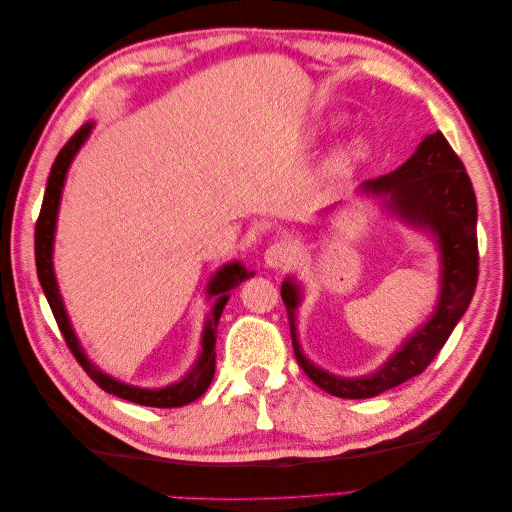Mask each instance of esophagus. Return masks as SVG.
Returning <instances> with one entry per match:
<instances>
[{
  "label": "esophagus",
  "mask_w": 512,
  "mask_h": 512,
  "mask_svg": "<svg viewBox=\"0 0 512 512\" xmlns=\"http://www.w3.org/2000/svg\"><path fill=\"white\" fill-rule=\"evenodd\" d=\"M294 258V247L288 241H275L265 250V262L271 269H282Z\"/></svg>",
  "instance_id": "34e87169"
}]
</instances>
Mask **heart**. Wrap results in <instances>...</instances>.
<instances>
[{
  "instance_id": "b5f03b06",
  "label": "heart",
  "mask_w": 512,
  "mask_h": 512,
  "mask_svg": "<svg viewBox=\"0 0 512 512\" xmlns=\"http://www.w3.org/2000/svg\"><path fill=\"white\" fill-rule=\"evenodd\" d=\"M367 156V145L365 141H354L348 151H346V160H361Z\"/></svg>"
}]
</instances>
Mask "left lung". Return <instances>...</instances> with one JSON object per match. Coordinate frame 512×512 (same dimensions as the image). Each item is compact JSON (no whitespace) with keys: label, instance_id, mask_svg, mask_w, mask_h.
<instances>
[{"label":"left lung","instance_id":"1","mask_svg":"<svg viewBox=\"0 0 512 512\" xmlns=\"http://www.w3.org/2000/svg\"><path fill=\"white\" fill-rule=\"evenodd\" d=\"M363 190L389 194L386 205L401 220L427 228L431 235H436L442 254V290L436 312L425 322V327L418 329L374 374L348 380L333 376L305 359L294 327V309L299 305L301 292L292 280L282 284V301L288 309L297 363L322 391L344 399L376 397L423 374L451 337L459 318L466 314L478 282L476 196L466 166L440 130L425 136L412 158L393 173L365 181Z\"/></svg>","mask_w":512,"mask_h":512}]
</instances>
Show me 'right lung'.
<instances>
[{
  "mask_svg": "<svg viewBox=\"0 0 512 512\" xmlns=\"http://www.w3.org/2000/svg\"><path fill=\"white\" fill-rule=\"evenodd\" d=\"M94 128V123H85L81 130H76L70 141L64 145V149L59 151V156L53 162L49 183H46V192L42 200V209L36 222V269H38V280L44 290V297L51 305V312L57 320V327L64 335L68 348L72 350L74 359L79 361V365L87 371V376L94 380L100 389L106 393L117 395L121 399H128L132 404H141V406H151V408H179L190 404V401L198 399L203 395L215 374V335H218V322L222 316V309L228 301V290L241 284L247 277L254 273H247L243 265L239 262H230V265H224L218 273L211 277L207 294L209 297H215V305L211 309V314L205 324V333H203V350H200L198 361L194 367L188 371V376H183L179 382L164 386V389H141V386H130L123 384L111 376L102 374V371L91 365L87 361V356L83 348L79 346V339H76L68 314L64 309V303H61V294L55 282V273H53V239H55V222H57V209H59V198H61V188H64L68 166L72 158L76 156V151L81 149V145L87 141V136Z\"/></svg>",
  "mask_w": 512,
  "mask_h": 512,
  "instance_id": "right-lung-1",
  "label": "right lung"
}]
</instances>
